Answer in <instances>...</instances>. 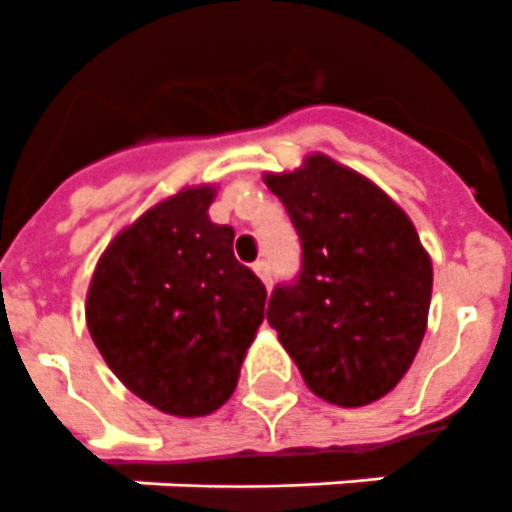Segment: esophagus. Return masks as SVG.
<instances>
[{"label": "esophagus", "instance_id": "1", "mask_svg": "<svg viewBox=\"0 0 512 512\" xmlns=\"http://www.w3.org/2000/svg\"><path fill=\"white\" fill-rule=\"evenodd\" d=\"M252 271H255L257 276H260V281H263L265 287L271 284V273H268V263H265V260H257V263L252 265Z\"/></svg>", "mask_w": 512, "mask_h": 512}]
</instances>
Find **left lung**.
Segmentation results:
<instances>
[{
  "mask_svg": "<svg viewBox=\"0 0 512 512\" xmlns=\"http://www.w3.org/2000/svg\"><path fill=\"white\" fill-rule=\"evenodd\" d=\"M303 244L295 284H279L268 324L305 385L337 406L396 388L428 329L433 265L409 215L369 177L324 154L263 177Z\"/></svg>",
  "mask_w": 512,
  "mask_h": 512,
  "instance_id": "8db88e82",
  "label": "left lung"
}]
</instances>
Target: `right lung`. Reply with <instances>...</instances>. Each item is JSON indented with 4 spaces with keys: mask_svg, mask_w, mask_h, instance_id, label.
I'll return each mask as SVG.
<instances>
[{
    "mask_svg": "<svg viewBox=\"0 0 512 512\" xmlns=\"http://www.w3.org/2000/svg\"><path fill=\"white\" fill-rule=\"evenodd\" d=\"M215 185L159 201L100 255L87 329L111 372L146 404L204 417L231 398L263 324V281L233 257V228L209 220Z\"/></svg>",
    "mask_w": 512,
    "mask_h": 512,
    "instance_id": "add662e5",
    "label": "right lung"
}]
</instances>
